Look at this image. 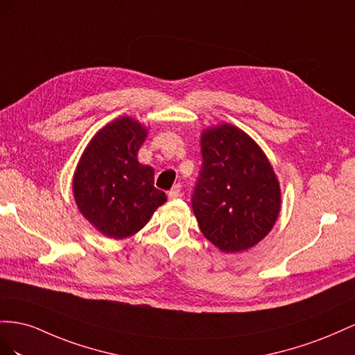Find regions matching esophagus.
I'll return each instance as SVG.
<instances>
[{
	"instance_id": "1",
	"label": "esophagus",
	"mask_w": 355,
	"mask_h": 355,
	"mask_svg": "<svg viewBox=\"0 0 355 355\" xmlns=\"http://www.w3.org/2000/svg\"><path fill=\"white\" fill-rule=\"evenodd\" d=\"M181 187H180V184H175L174 187H172L169 191H168V198L169 199H177V198H180L181 196Z\"/></svg>"
}]
</instances>
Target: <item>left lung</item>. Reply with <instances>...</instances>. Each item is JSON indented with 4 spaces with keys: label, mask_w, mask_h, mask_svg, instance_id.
<instances>
[{
    "label": "left lung",
    "mask_w": 355,
    "mask_h": 355,
    "mask_svg": "<svg viewBox=\"0 0 355 355\" xmlns=\"http://www.w3.org/2000/svg\"><path fill=\"white\" fill-rule=\"evenodd\" d=\"M202 169L191 196L204 236L223 252L257 245L281 209V187L265 151L244 130L221 123L200 134Z\"/></svg>",
    "instance_id": "8db88e82"
}]
</instances>
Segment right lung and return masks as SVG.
Here are the masks:
<instances>
[{"instance_id":"obj_1","label":"right lung","mask_w":355,"mask_h":355,"mask_svg":"<svg viewBox=\"0 0 355 355\" xmlns=\"http://www.w3.org/2000/svg\"><path fill=\"white\" fill-rule=\"evenodd\" d=\"M147 135V126L138 120L114 119L89 141L76 166V205L107 238L135 235L166 202L165 191L155 187V169L138 162Z\"/></svg>"}]
</instances>
